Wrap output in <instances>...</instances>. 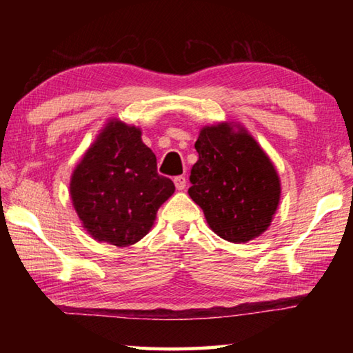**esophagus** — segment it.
Wrapping results in <instances>:
<instances>
[{
	"mask_svg": "<svg viewBox=\"0 0 353 353\" xmlns=\"http://www.w3.org/2000/svg\"><path fill=\"white\" fill-rule=\"evenodd\" d=\"M174 185L177 190H185V187H187V179L183 176H177L174 177Z\"/></svg>",
	"mask_w": 353,
	"mask_h": 353,
	"instance_id": "esophagus-1",
	"label": "esophagus"
}]
</instances>
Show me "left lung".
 <instances>
[{
	"label": "left lung",
	"instance_id": "obj_1",
	"mask_svg": "<svg viewBox=\"0 0 353 353\" xmlns=\"http://www.w3.org/2000/svg\"><path fill=\"white\" fill-rule=\"evenodd\" d=\"M190 198L210 229L230 243H248L270 227L280 202V179L266 152L240 124L201 129Z\"/></svg>",
	"mask_w": 353,
	"mask_h": 353
}]
</instances>
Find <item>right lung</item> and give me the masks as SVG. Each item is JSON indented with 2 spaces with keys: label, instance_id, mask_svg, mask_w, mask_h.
<instances>
[{
  "label": "right lung",
  "instance_id": "obj_1",
  "mask_svg": "<svg viewBox=\"0 0 353 353\" xmlns=\"http://www.w3.org/2000/svg\"><path fill=\"white\" fill-rule=\"evenodd\" d=\"M174 190L171 179L157 172V159L141 141V130L119 119L105 124L70 181L83 229L117 248L140 241Z\"/></svg>",
  "mask_w": 353,
  "mask_h": 353
}]
</instances>
